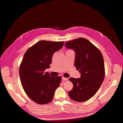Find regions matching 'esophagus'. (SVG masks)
<instances>
[{
  "instance_id": "34e87169",
  "label": "esophagus",
  "mask_w": 123,
  "mask_h": 123,
  "mask_svg": "<svg viewBox=\"0 0 123 123\" xmlns=\"http://www.w3.org/2000/svg\"><path fill=\"white\" fill-rule=\"evenodd\" d=\"M62 80H68V78H66V77H65L64 76L62 77Z\"/></svg>"
}]
</instances>
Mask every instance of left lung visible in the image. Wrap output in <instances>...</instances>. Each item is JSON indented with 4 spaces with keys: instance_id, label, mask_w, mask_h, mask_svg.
Masks as SVG:
<instances>
[{
    "instance_id": "obj_1",
    "label": "left lung",
    "mask_w": 123,
    "mask_h": 123,
    "mask_svg": "<svg viewBox=\"0 0 123 123\" xmlns=\"http://www.w3.org/2000/svg\"><path fill=\"white\" fill-rule=\"evenodd\" d=\"M65 46L75 51L74 66L81 74L80 78L69 79L73 87L68 92L69 96L74 101L85 102L95 95L103 82L105 70L102 54L84 38L68 41Z\"/></svg>"
}]
</instances>
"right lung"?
<instances>
[{
	"label": "right lung",
	"mask_w": 123,
	"mask_h": 123,
	"mask_svg": "<svg viewBox=\"0 0 123 123\" xmlns=\"http://www.w3.org/2000/svg\"><path fill=\"white\" fill-rule=\"evenodd\" d=\"M64 42L40 40L25 52L19 66L20 81L25 93L37 104L51 102L61 82L62 77H53L44 70L50 68L52 55Z\"/></svg>",
	"instance_id": "add662e5"
}]
</instances>
